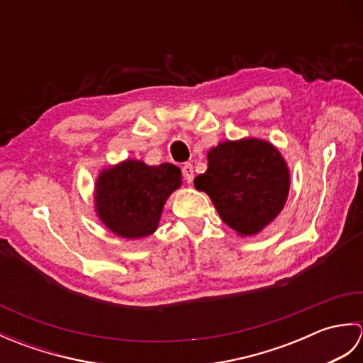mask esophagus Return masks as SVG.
I'll use <instances>...</instances> for the list:
<instances>
[{"label":"esophagus","instance_id":"esophagus-1","mask_svg":"<svg viewBox=\"0 0 363 363\" xmlns=\"http://www.w3.org/2000/svg\"><path fill=\"white\" fill-rule=\"evenodd\" d=\"M182 176H184V179H186L187 184L194 182V167H191V164H184L182 165Z\"/></svg>","mask_w":363,"mask_h":363}]
</instances>
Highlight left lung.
<instances>
[{"label": "left lung", "mask_w": 363, "mask_h": 363, "mask_svg": "<svg viewBox=\"0 0 363 363\" xmlns=\"http://www.w3.org/2000/svg\"><path fill=\"white\" fill-rule=\"evenodd\" d=\"M207 162L195 187L211 196L220 218L240 235H256L284 209L290 173L272 143L228 140L207 152Z\"/></svg>", "instance_id": "left-lung-1"}]
</instances>
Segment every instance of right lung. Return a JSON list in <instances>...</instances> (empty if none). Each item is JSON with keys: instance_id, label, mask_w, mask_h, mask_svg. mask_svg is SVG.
<instances>
[{"instance_id": "obj_1", "label": "right lung", "mask_w": 363, "mask_h": 363, "mask_svg": "<svg viewBox=\"0 0 363 363\" xmlns=\"http://www.w3.org/2000/svg\"><path fill=\"white\" fill-rule=\"evenodd\" d=\"M181 169L173 164L150 167L129 159L106 168L95 186L98 217L118 237L151 235L167 198L181 187Z\"/></svg>"}]
</instances>
